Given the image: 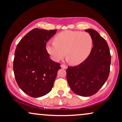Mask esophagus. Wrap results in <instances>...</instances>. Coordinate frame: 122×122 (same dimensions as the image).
Masks as SVG:
<instances>
[{"instance_id": "esophagus-1", "label": "esophagus", "mask_w": 122, "mask_h": 122, "mask_svg": "<svg viewBox=\"0 0 122 122\" xmlns=\"http://www.w3.org/2000/svg\"><path fill=\"white\" fill-rule=\"evenodd\" d=\"M61 67L63 69H66L67 68V66H66L65 65H63V64H61Z\"/></svg>"}]
</instances>
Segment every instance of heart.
Listing matches in <instances>:
<instances>
[{"label": "heart", "instance_id": "b5f03b06", "mask_svg": "<svg viewBox=\"0 0 122 122\" xmlns=\"http://www.w3.org/2000/svg\"><path fill=\"white\" fill-rule=\"evenodd\" d=\"M93 47V39L88 32L66 30L55 38V42L47 43L46 49L51 58L60 61L65 55L73 65L84 61L90 55Z\"/></svg>", "mask_w": 122, "mask_h": 122}]
</instances>
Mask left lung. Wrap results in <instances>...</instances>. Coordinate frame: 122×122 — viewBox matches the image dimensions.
Here are the masks:
<instances>
[{
    "instance_id": "obj_1",
    "label": "left lung",
    "mask_w": 122,
    "mask_h": 122,
    "mask_svg": "<svg viewBox=\"0 0 122 122\" xmlns=\"http://www.w3.org/2000/svg\"><path fill=\"white\" fill-rule=\"evenodd\" d=\"M85 31L93 39L92 51L80 65L68 66L66 78L74 93L80 96L89 97L97 93L107 80L111 55L106 41L96 30L87 29Z\"/></svg>"
}]
</instances>
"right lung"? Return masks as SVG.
Instances as JSON below:
<instances>
[{"label":"right lung","instance_id":"add662e5","mask_svg":"<svg viewBox=\"0 0 122 122\" xmlns=\"http://www.w3.org/2000/svg\"><path fill=\"white\" fill-rule=\"evenodd\" d=\"M55 30L35 28L17 44L14 60V72L21 90L33 98L44 96L53 86L60 64L50 58L46 42L56 33Z\"/></svg>","mask_w":122,"mask_h":122}]
</instances>
